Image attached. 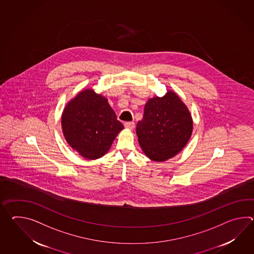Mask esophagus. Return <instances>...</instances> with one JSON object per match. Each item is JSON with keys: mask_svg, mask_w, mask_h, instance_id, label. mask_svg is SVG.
<instances>
[{"mask_svg": "<svg viewBox=\"0 0 254 254\" xmlns=\"http://www.w3.org/2000/svg\"><path fill=\"white\" fill-rule=\"evenodd\" d=\"M125 127L127 129H134L135 128V123L134 122H127L125 123Z\"/></svg>", "mask_w": 254, "mask_h": 254, "instance_id": "esophagus-1", "label": "esophagus"}]
</instances>
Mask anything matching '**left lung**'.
<instances>
[{"mask_svg": "<svg viewBox=\"0 0 254 254\" xmlns=\"http://www.w3.org/2000/svg\"><path fill=\"white\" fill-rule=\"evenodd\" d=\"M192 129L190 110L175 92L169 90L162 97L147 100L135 131L147 158L163 162L181 152L190 140Z\"/></svg>", "mask_w": 254, "mask_h": 254, "instance_id": "left-lung-1", "label": "left lung"}]
</instances>
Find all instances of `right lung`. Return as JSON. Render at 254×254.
Listing matches in <instances>:
<instances>
[{
	"instance_id": "1",
	"label": "right lung",
	"mask_w": 254,
	"mask_h": 254,
	"mask_svg": "<svg viewBox=\"0 0 254 254\" xmlns=\"http://www.w3.org/2000/svg\"><path fill=\"white\" fill-rule=\"evenodd\" d=\"M61 122L69 146L86 159L102 158L124 128L107 98L93 89L82 90L68 102Z\"/></svg>"
}]
</instances>
